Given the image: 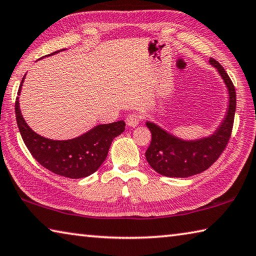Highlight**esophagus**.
<instances>
[{
	"mask_svg": "<svg viewBox=\"0 0 256 256\" xmlns=\"http://www.w3.org/2000/svg\"><path fill=\"white\" fill-rule=\"evenodd\" d=\"M141 118H142V116L138 115V114H128L126 116V120H125V122H126L128 126H136V125L140 123Z\"/></svg>",
	"mask_w": 256,
	"mask_h": 256,
	"instance_id": "obj_1",
	"label": "esophagus"
}]
</instances>
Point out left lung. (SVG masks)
Masks as SVG:
<instances>
[{"label": "left lung", "instance_id": "obj_1", "mask_svg": "<svg viewBox=\"0 0 256 256\" xmlns=\"http://www.w3.org/2000/svg\"><path fill=\"white\" fill-rule=\"evenodd\" d=\"M210 64L218 70L229 94V106L222 123L212 136L186 141L176 138L154 123L146 122L151 132V144L146 158L154 170L167 177H190L206 170L226 149L232 136L236 110V92L230 78L214 58Z\"/></svg>", "mask_w": 256, "mask_h": 256}]
</instances>
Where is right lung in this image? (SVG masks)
I'll list each match as a JSON object with an SVG mask.
<instances>
[{
	"mask_svg": "<svg viewBox=\"0 0 256 256\" xmlns=\"http://www.w3.org/2000/svg\"><path fill=\"white\" fill-rule=\"evenodd\" d=\"M24 78L21 81L18 96ZM16 118L22 140L32 157L46 170L68 178H82L94 174L105 162L114 138L125 130L124 120H118L110 124L97 125L71 140H50L40 136L28 126L21 114L19 97L16 99Z\"/></svg>",
	"mask_w": 256,
	"mask_h": 256,
	"instance_id": "add662e5",
	"label": "right lung"
}]
</instances>
